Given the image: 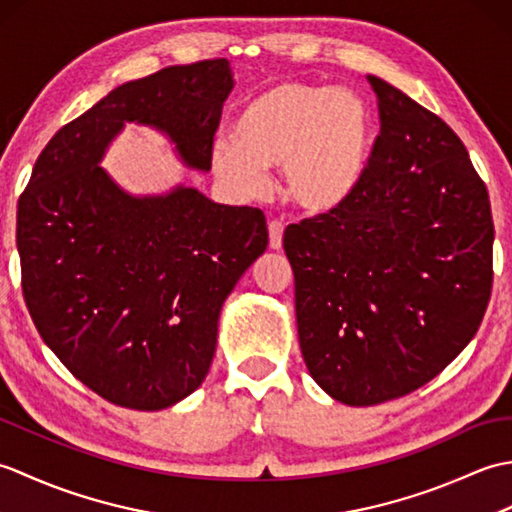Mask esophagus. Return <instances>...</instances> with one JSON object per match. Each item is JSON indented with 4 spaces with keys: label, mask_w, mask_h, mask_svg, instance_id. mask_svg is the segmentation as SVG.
Wrapping results in <instances>:
<instances>
[{
    "label": "esophagus",
    "mask_w": 512,
    "mask_h": 512,
    "mask_svg": "<svg viewBox=\"0 0 512 512\" xmlns=\"http://www.w3.org/2000/svg\"><path fill=\"white\" fill-rule=\"evenodd\" d=\"M268 235H270V248L273 250H281L284 246V224L279 220H273L268 224Z\"/></svg>",
    "instance_id": "obj_1"
}]
</instances>
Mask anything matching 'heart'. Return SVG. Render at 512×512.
Instances as JSON below:
<instances>
[{
    "label": "heart",
    "mask_w": 512,
    "mask_h": 512,
    "mask_svg": "<svg viewBox=\"0 0 512 512\" xmlns=\"http://www.w3.org/2000/svg\"><path fill=\"white\" fill-rule=\"evenodd\" d=\"M374 149V116L352 90L279 81L250 96L231 123V143L211 147V167L239 195L262 191L281 167V189L301 211L341 209L361 187Z\"/></svg>",
    "instance_id": "obj_1"
}]
</instances>
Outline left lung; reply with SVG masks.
Returning a JSON list of instances; mask_svg holds the SVG:
<instances>
[{"mask_svg": "<svg viewBox=\"0 0 512 512\" xmlns=\"http://www.w3.org/2000/svg\"><path fill=\"white\" fill-rule=\"evenodd\" d=\"M367 81L380 136L361 187L284 233L303 361L352 407L436 378L471 343L493 286L491 202L469 151L405 92Z\"/></svg>", "mask_w": 512, "mask_h": 512, "instance_id": "left-lung-1", "label": "left lung"}]
</instances>
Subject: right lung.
I'll return each instance as SVG.
<instances>
[{
    "instance_id": "1",
    "label": "right lung",
    "mask_w": 512,
    "mask_h": 512,
    "mask_svg": "<svg viewBox=\"0 0 512 512\" xmlns=\"http://www.w3.org/2000/svg\"><path fill=\"white\" fill-rule=\"evenodd\" d=\"M233 85L226 59L118 85L52 136L19 198L30 317L59 361L118 407L167 409L202 385L222 303L264 255L268 228L259 209L217 204L184 184L134 195L101 162L136 123L206 173Z\"/></svg>"
}]
</instances>
